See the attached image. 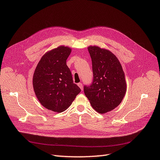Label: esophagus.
Here are the masks:
<instances>
[{"mask_svg":"<svg viewBox=\"0 0 160 160\" xmlns=\"http://www.w3.org/2000/svg\"><path fill=\"white\" fill-rule=\"evenodd\" d=\"M77 85H78L79 87L81 88V91H83V85H82V83H79Z\"/></svg>","mask_w":160,"mask_h":160,"instance_id":"esophagus-1","label":"esophagus"}]
</instances>
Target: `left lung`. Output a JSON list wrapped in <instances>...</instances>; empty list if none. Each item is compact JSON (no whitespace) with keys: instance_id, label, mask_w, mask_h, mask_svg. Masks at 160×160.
Instances as JSON below:
<instances>
[{"instance_id":"8db88e82","label":"left lung","mask_w":160,"mask_h":160,"mask_svg":"<svg viewBox=\"0 0 160 160\" xmlns=\"http://www.w3.org/2000/svg\"><path fill=\"white\" fill-rule=\"evenodd\" d=\"M93 81L84 86L85 95L95 110L106 113L117 107L127 92L124 72L118 59L110 51L89 46Z\"/></svg>"}]
</instances>
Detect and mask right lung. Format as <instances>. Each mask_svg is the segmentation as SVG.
<instances>
[{"mask_svg": "<svg viewBox=\"0 0 160 160\" xmlns=\"http://www.w3.org/2000/svg\"><path fill=\"white\" fill-rule=\"evenodd\" d=\"M71 52L70 48L63 46L47 52L33 73V87L38 100L53 112L66 110L81 92L67 65Z\"/></svg>", "mask_w": 160, "mask_h": 160, "instance_id": "add662e5", "label": "right lung"}]
</instances>
